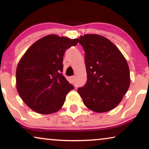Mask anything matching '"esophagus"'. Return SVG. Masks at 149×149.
I'll list each match as a JSON object with an SVG mask.
<instances>
[{
	"instance_id": "1",
	"label": "esophagus",
	"mask_w": 149,
	"mask_h": 149,
	"mask_svg": "<svg viewBox=\"0 0 149 149\" xmlns=\"http://www.w3.org/2000/svg\"><path fill=\"white\" fill-rule=\"evenodd\" d=\"M70 80H71V81H72V83H74V80H75V77L74 76L70 77Z\"/></svg>"
}]
</instances>
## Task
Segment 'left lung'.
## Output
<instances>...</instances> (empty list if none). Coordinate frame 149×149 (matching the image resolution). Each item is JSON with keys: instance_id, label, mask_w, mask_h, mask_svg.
Returning a JSON list of instances; mask_svg holds the SVG:
<instances>
[{"instance_id": "obj_1", "label": "left lung", "mask_w": 149, "mask_h": 149, "mask_svg": "<svg viewBox=\"0 0 149 149\" xmlns=\"http://www.w3.org/2000/svg\"><path fill=\"white\" fill-rule=\"evenodd\" d=\"M78 40L85 52L87 80L77 91L91 111L100 113L111 111L129 89L127 61L119 49L102 36L85 34Z\"/></svg>"}]
</instances>
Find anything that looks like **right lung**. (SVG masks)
Instances as JSON below:
<instances>
[{
	"label": "right lung",
	"instance_id": "right-lung-1",
	"mask_svg": "<svg viewBox=\"0 0 149 149\" xmlns=\"http://www.w3.org/2000/svg\"><path fill=\"white\" fill-rule=\"evenodd\" d=\"M78 42V38L49 34L32 44L22 56L16 70V87L32 111L47 115L62 107L66 94L74 89L62 73L63 56Z\"/></svg>",
	"mask_w": 149,
	"mask_h": 149
}]
</instances>
